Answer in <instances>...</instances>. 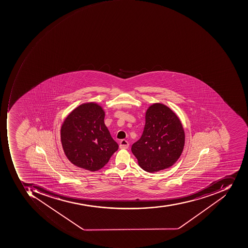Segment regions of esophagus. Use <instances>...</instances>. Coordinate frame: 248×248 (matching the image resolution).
<instances>
[{"label": "esophagus", "instance_id": "34e87169", "mask_svg": "<svg viewBox=\"0 0 248 248\" xmlns=\"http://www.w3.org/2000/svg\"><path fill=\"white\" fill-rule=\"evenodd\" d=\"M120 149H128L129 143L126 140H122L120 141L119 143Z\"/></svg>", "mask_w": 248, "mask_h": 248}]
</instances>
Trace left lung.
Segmentation results:
<instances>
[{"label": "left lung", "mask_w": 248, "mask_h": 248, "mask_svg": "<svg viewBox=\"0 0 248 248\" xmlns=\"http://www.w3.org/2000/svg\"><path fill=\"white\" fill-rule=\"evenodd\" d=\"M184 145L185 131L180 118L168 106L156 103L146 110L143 133L131 151L140 168L155 172L173 165Z\"/></svg>", "instance_id": "obj_1"}]
</instances>
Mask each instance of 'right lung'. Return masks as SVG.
Instances as JSON below:
<instances>
[{"mask_svg": "<svg viewBox=\"0 0 248 248\" xmlns=\"http://www.w3.org/2000/svg\"><path fill=\"white\" fill-rule=\"evenodd\" d=\"M104 118L103 107L91 102L76 107L64 120L60 129L62 146L68 161L78 168L99 170L118 150Z\"/></svg>", "mask_w": 248, "mask_h": 248, "instance_id": "right-lung-1", "label": "right lung"}]
</instances>
